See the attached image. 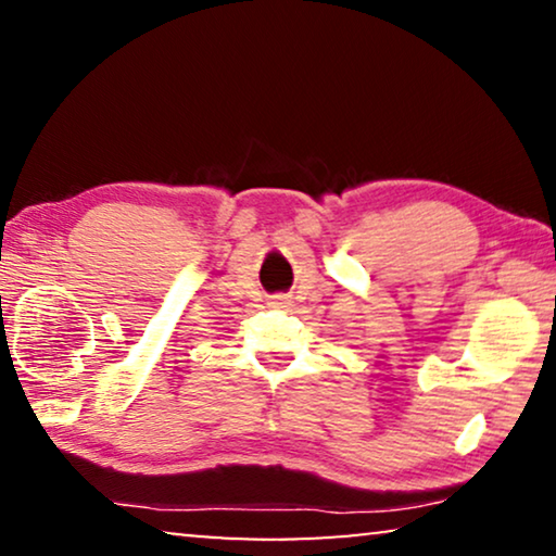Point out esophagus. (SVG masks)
<instances>
[{
  "instance_id": "obj_1",
  "label": "esophagus",
  "mask_w": 556,
  "mask_h": 556,
  "mask_svg": "<svg viewBox=\"0 0 556 556\" xmlns=\"http://www.w3.org/2000/svg\"><path fill=\"white\" fill-rule=\"evenodd\" d=\"M283 301H286V295H273V299H270V303H276V306H280Z\"/></svg>"
}]
</instances>
